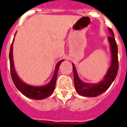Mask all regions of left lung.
<instances>
[{"mask_svg": "<svg viewBox=\"0 0 127 127\" xmlns=\"http://www.w3.org/2000/svg\"><path fill=\"white\" fill-rule=\"evenodd\" d=\"M108 30L111 35V36L108 37V41L109 42L111 52V64L101 81L97 84L84 83L79 79L76 67L74 64H72L75 88L77 94L82 96L94 97L100 95L109 88L116 77L118 70V46L113 30L110 28H108Z\"/></svg>", "mask_w": 127, "mask_h": 127, "instance_id": "obj_1", "label": "left lung"}]
</instances>
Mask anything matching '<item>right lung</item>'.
<instances>
[{
	"label": "right lung",
	"mask_w": 127,
	"mask_h": 127,
	"mask_svg": "<svg viewBox=\"0 0 127 127\" xmlns=\"http://www.w3.org/2000/svg\"><path fill=\"white\" fill-rule=\"evenodd\" d=\"M14 39V37L13 39V42L11 44V48H10L9 62L11 77H12V79H13L14 85L20 92L26 97H29V98L35 100H42L44 99V98H47L49 96H50L55 90L58 69H59V67H60L61 63L64 61V60H60V61L57 63V65L55 67V70L53 76L51 81L48 85L42 86H34L26 84L25 83L22 81V80H21L19 78L16 72L15 69H14L13 55V44Z\"/></svg>",
	"instance_id": "1"
}]
</instances>
